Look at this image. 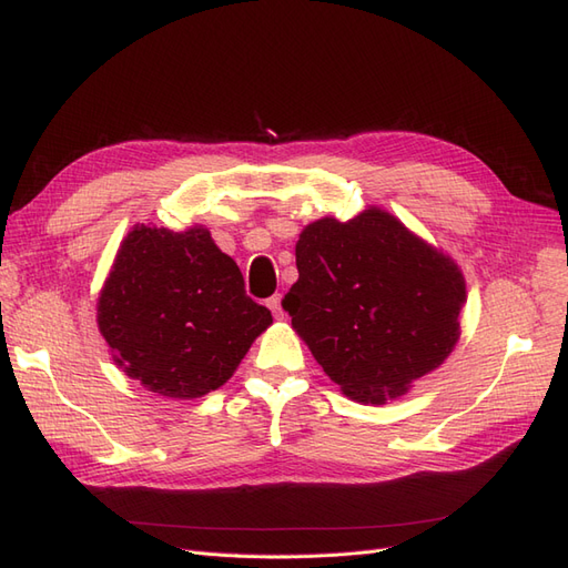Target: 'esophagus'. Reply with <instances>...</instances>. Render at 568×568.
<instances>
[{
  "mask_svg": "<svg viewBox=\"0 0 568 568\" xmlns=\"http://www.w3.org/2000/svg\"><path fill=\"white\" fill-rule=\"evenodd\" d=\"M267 307L272 311V315L277 320H284V307H282V294L267 298Z\"/></svg>",
  "mask_w": 568,
  "mask_h": 568,
  "instance_id": "34e87169",
  "label": "esophagus"
}]
</instances>
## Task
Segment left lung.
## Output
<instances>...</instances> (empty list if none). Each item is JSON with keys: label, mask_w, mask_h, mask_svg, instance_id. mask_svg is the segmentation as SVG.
Listing matches in <instances>:
<instances>
[{"label": "left lung", "mask_w": 568, "mask_h": 568, "mask_svg": "<svg viewBox=\"0 0 568 568\" xmlns=\"http://www.w3.org/2000/svg\"><path fill=\"white\" fill-rule=\"evenodd\" d=\"M291 324L322 369L359 403L398 398L455 348L464 280L384 211L322 217L296 244Z\"/></svg>", "instance_id": "left-lung-1"}]
</instances>
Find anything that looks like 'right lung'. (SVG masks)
<instances>
[{
    "mask_svg": "<svg viewBox=\"0 0 568 568\" xmlns=\"http://www.w3.org/2000/svg\"><path fill=\"white\" fill-rule=\"evenodd\" d=\"M99 329L132 379L168 398L225 384L272 324L211 232L136 225L99 296Z\"/></svg>",
    "mask_w": 568,
    "mask_h": 568,
    "instance_id": "obj_1",
    "label": "right lung"
}]
</instances>
